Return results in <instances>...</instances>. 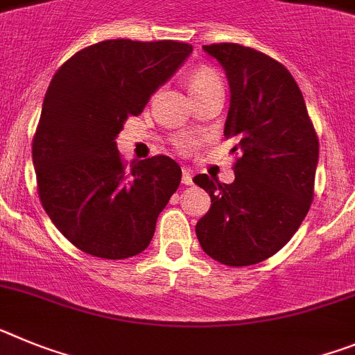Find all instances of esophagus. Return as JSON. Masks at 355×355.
<instances>
[{
    "label": "esophagus",
    "instance_id": "esophagus-1",
    "mask_svg": "<svg viewBox=\"0 0 355 355\" xmlns=\"http://www.w3.org/2000/svg\"><path fill=\"white\" fill-rule=\"evenodd\" d=\"M182 184L184 186H191L193 184V175H191V171L187 168L182 169Z\"/></svg>",
    "mask_w": 355,
    "mask_h": 355
}]
</instances>
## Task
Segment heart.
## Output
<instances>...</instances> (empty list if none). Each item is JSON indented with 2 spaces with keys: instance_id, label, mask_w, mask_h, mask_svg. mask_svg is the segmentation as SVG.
<instances>
[{
  "instance_id": "1",
  "label": "heart",
  "mask_w": 355,
  "mask_h": 355,
  "mask_svg": "<svg viewBox=\"0 0 355 355\" xmlns=\"http://www.w3.org/2000/svg\"><path fill=\"white\" fill-rule=\"evenodd\" d=\"M218 80H220V76H218V73H216L212 67L200 66V67H196V69L191 71L189 89H191V92H196V91H200L202 87H205V85L212 84V82H218Z\"/></svg>"
}]
</instances>
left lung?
Here are the masks:
<instances>
[{
    "mask_svg": "<svg viewBox=\"0 0 355 355\" xmlns=\"http://www.w3.org/2000/svg\"><path fill=\"white\" fill-rule=\"evenodd\" d=\"M203 49L230 85L225 137L236 139V180L196 175L211 209L196 223L203 252L227 266L275 255L297 232L314 196L320 143L300 87L275 58L236 42Z\"/></svg>",
    "mask_w": 355,
    "mask_h": 355,
    "instance_id": "1",
    "label": "left lung"
}]
</instances>
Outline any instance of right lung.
Segmentation results:
<instances>
[{"mask_svg":"<svg viewBox=\"0 0 355 355\" xmlns=\"http://www.w3.org/2000/svg\"><path fill=\"white\" fill-rule=\"evenodd\" d=\"M191 51L186 42L110 39L76 51L49 82L32 144L37 193L78 250L126 259L152 241L182 169L166 155L128 166L116 137Z\"/></svg>","mask_w":355,"mask_h":355,"instance_id":"add662e5","label":"right lung"}]
</instances>
